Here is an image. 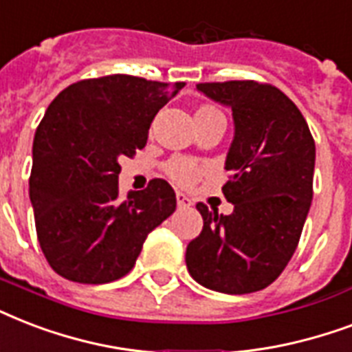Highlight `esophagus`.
<instances>
[{
    "instance_id": "1",
    "label": "esophagus",
    "mask_w": 352,
    "mask_h": 352,
    "mask_svg": "<svg viewBox=\"0 0 352 352\" xmlns=\"http://www.w3.org/2000/svg\"><path fill=\"white\" fill-rule=\"evenodd\" d=\"M176 201H178L179 209H185V207L192 206V201H190V198H187V196L182 195V192H178V195H176Z\"/></svg>"
}]
</instances>
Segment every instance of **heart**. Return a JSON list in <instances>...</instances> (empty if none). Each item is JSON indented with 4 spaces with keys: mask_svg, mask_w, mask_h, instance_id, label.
Returning <instances> with one entry per match:
<instances>
[{
    "mask_svg": "<svg viewBox=\"0 0 352 352\" xmlns=\"http://www.w3.org/2000/svg\"><path fill=\"white\" fill-rule=\"evenodd\" d=\"M209 119H224V113L213 104H200L195 110V122ZM207 168L190 157L176 156L165 163V174L179 187H192L206 174Z\"/></svg>",
    "mask_w": 352,
    "mask_h": 352,
    "instance_id": "1",
    "label": "heart"
}]
</instances>
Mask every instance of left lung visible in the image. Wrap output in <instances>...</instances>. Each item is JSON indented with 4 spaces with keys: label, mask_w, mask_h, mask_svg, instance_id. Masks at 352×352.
Returning <instances> with one entry per match:
<instances>
[{
    "label": "left lung",
    "mask_w": 352,
    "mask_h": 352,
    "mask_svg": "<svg viewBox=\"0 0 352 352\" xmlns=\"http://www.w3.org/2000/svg\"><path fill=\"white\" fill-rule=\"evenodd\" d=\"M196 88L233 110L230 179L222 187L233 213L196 204L204 228L189 242L185 263L209 290L257 292L279 277L298 248L314 195V138L298 106L272 84L228 80Z\"/></svg>",
    "instance_id": "obj_1"
}]
</instances>
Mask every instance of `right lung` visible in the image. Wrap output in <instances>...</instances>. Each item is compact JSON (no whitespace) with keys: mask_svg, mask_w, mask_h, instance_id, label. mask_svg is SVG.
<instances>
[{"mask_svg":"<svg viewBox=\"0 0 352 352\" xmlns=\"http://www.w3.org/2000/svg\"><path fill=\"white\" fill-rule=\"evenodd\" d=\"M184 86L108 75L72 84L49 104L34 133L29 195L40 248L64 279H121L148 233L174 213L165 179L122 198L117 178L119 160L146 145L156 113Z\"/></svg>","mask_w":352,"mask_h":352,"instance_id":"1","label":"right lung"}]
</instances>
